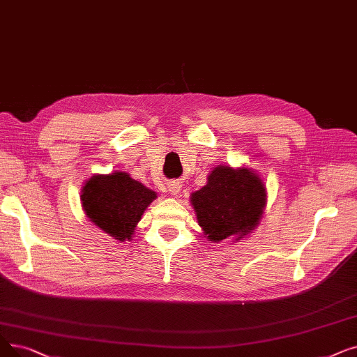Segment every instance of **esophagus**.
I'll list each match as a JSON object with an SVG mask.
<instances>
[{
    "instance_id": "1",
    "label": "esophagus",
    "mask_w": 357,
    "mask_h": 357,
    "mask_svg": "<svg viewBox=\"0 0 357 357\" xmlns=\"http://www.w3.org/2000/svg\"><path fill=\"white\" fill-rule=\"evenodd\" d=\"M167 188H169V194L170 195L176 197L179 194V191H181V185H179V182H170L167 185Z\"/></svg>"
}]
</instances>
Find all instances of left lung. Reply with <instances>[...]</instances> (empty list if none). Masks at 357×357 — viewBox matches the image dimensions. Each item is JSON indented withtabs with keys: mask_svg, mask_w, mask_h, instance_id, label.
I'll list each match as a JSON object with an SVG mask.
<instances>
[{
	"mask_svg": "<svg viewBox=\"0 0 357 357\" xmlns=\"http://www.w3.org/2000/svg\"><path fill=\"white\" fill-rule=\"evenodd\" d=\"M267 203L266 185L248 167L217 166L207 185L192 192L191 204L211 242L239 241L258 226Z\"/></svg>",
	"mask_w": 357,
	"mask_h": 357,
	"instance_id": "8db88e82",
	"label": "left lung"
}]
</instances>
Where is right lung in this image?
Returning a JSON list of instances; mask_svg holds the SVG:
<instances>
[{"mask_svg":"<svg viewBox=\"0 0 357 357\" xmlns=\"http://www.w3.org/2000/svg\"><path fill=\"white\" fill-rule=\"evenodd\" d=\"M156 192L126 172L93 175L82 190L87 219L121 242L130 241Z\"/></svg>","mask_w":357,"mask_h":357,"instance_id":"right-lung-1","label":"right lung"}]
</instances>
